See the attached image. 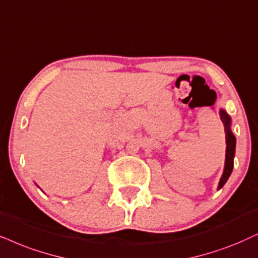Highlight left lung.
Wrapping results in <instances>:
<instances>
[{"label": "left lung", "mask_w": 258, "mask_h": 258, "mask_svg": "<svg viewBox=\"0 0 258 258\" xmlns=\"http://www.w3.org/2000/svg\"><path fill=\"white\" fill-rule=\"evenodd\" d=\"M219 115L221 121H223L225 126V135H226V155H225V165H224V171L221 175L219 184H218V190L224 187V184L226 183V181L229 180L231 172L233 169V159H234V153H236V137L232 133L231 130V116L226 113V110L220 108Z\"/></svg>", "instance_id": "8db88e82"}]
</instances>
